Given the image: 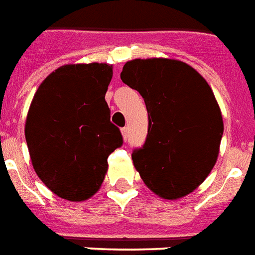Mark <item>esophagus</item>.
Here are the masks:
<instances>
[{
	"mask_svg": "<svg viewBox=\"0 0 255 255\" xmlns=\"http://www.w3.org/2000/svg\"><path fill=\"white\" fill-rule=\"evenodd\" d=\"M122 135H123V139H124V140H127L128 139V127L123 128Z\"/></svg>",
	"mask_w": 255,
	"mask_h": 255,
	"instance_id": "obj_1",
	"label": "esophagus"
}]
</instances>
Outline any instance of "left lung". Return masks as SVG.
<instances>
[{"instance_id":"1","label":"left lung","mask_w":255,"mask_h":255,"mask_svg":"<svg viewBox=\"0 0 255 255\" xmlns=\"http://www.w3.org/2000/svg\"><path fill=\"white\" fill-rule=\"evenodd\" d=\"M120 78L137 90L148 113L135 169L155 195L177 200L201 185L218 161L223 118L208 82L192 66L169 58L128 60Z\"/></svg>"}]
</instances>
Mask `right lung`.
<instances>
[{
    "mask_svg": "<svg viewBox=\"0 0 255 255\" xmlns=\"http://www.w3.org/2000/svg\"><path fill=\"white\" fill-rule=\"evenodd\" d=\"M108 63H71L52 71L37 88L25 120L32 166L48 189L82 201L101 188L108 156L123 144L105 93Z\"/></svg>",
    "mask_w": 255,
    "mask_h": 255,
    "instance_id": "obj_1",
    "label": "right lung"
}]
</instances>
